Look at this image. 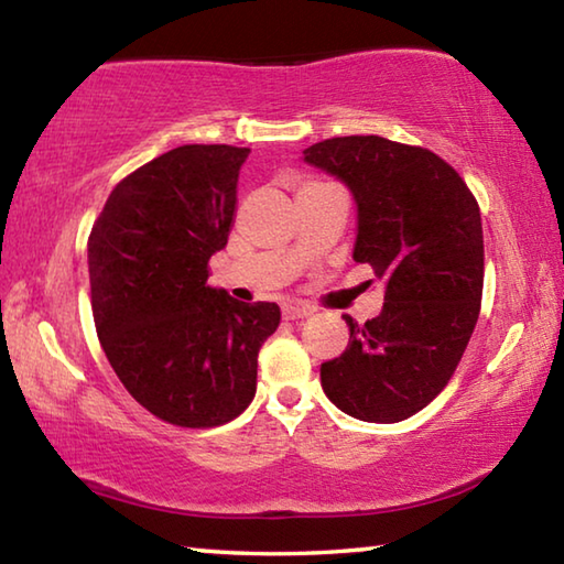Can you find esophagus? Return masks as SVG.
<instances>
[{
    "label": "esophagus",
    "mask_w": 564,
    "mask_h": 564,
    "mask_svg": "<svg viewBox=\"0 0 564 564\" xmlns=\"http://www.w3.org/2000/svg\"><path fill=\"white\" fill-rule=\"evenodd\" d=\"M313 313V305L311 303H303V301H291L283 305V318L285 321H295V318H305Z\"/></svg>",
    "instance_id": "34e87169"
}]
</instances>
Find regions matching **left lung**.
Wrapping results in <instances>:
<instances>
[{"instance_id":"8db88e82","label":"left lung","mask_w":564,"mask_h":564,"mask_svg":"<svg viewBox=\"0 0 564 564\" xmlns=\"http://www.w3.org/2000/svg\"><path fill=\"white\" fill-rule=\"evenodd\" d=\"M303 161L340 178L358 206L352 259L386 281L376 318L321 366L323 393L366 423H398L441 393L480 316V206L433 151L383 137H336Z\"/></svg>"}]
</instances>
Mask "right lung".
Here are the masks:
<instances>
[{
	"label": "right lung",
	"instance_id": "add662e5",
	"mask_svg": "<svg viewBox=\"0 0 564 564\" xmlns=\"http://www.w3.org/2000/svg\"><path fill=\"white\" fill-rule=\"evenodd\" d=\"M248 154L166 151L113 186L89 236L101 348L131 398L178 427L224 425L251 405L259 350L281 323L275 303H241L206 283Z\"/></svg>",
	"mask_w": 564,
	"mask_h": 564
}]
</instances>
